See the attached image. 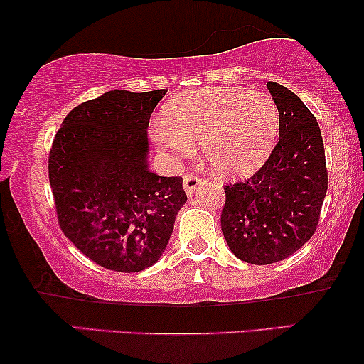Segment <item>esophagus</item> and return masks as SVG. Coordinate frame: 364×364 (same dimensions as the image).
<instances>
[{
  "mask_svg": "<svg viewBox=\"0 0 364 364\" xmlns=\"http://www.w3.org/2000/svg\"><path fill=\"white\" fill-rule=\"evenodd\" d=\"M200 183H202V177H198L197 173L188 172L183 176V188H186V192L188 193V196H191V193L196 191Z\"/></svg>",
  "mask_w": 364,
  "mask_h": 364,
  "instance_id": "obj_1",
  "label": "esophagus"
}]
</instances>
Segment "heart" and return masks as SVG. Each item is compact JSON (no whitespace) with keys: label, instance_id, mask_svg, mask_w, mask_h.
<instances>
[{"label":"heart","instance_id":"1","mask_svg":"<svg viewBox=\"0 0 364 364\" xmlns=\"http://www.w3.org/2000/svg\"><path fill=\"white\" fill-rule=\"evenodd\" d=\"M278 124L277 104L265 92L198 89L167 102L156 144L173 159L188 157L193 146H202L217 176L243 177L270 156Z\"/></svg>","mask_w":364,"mask_h":364}]
</instances>
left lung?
I'll return each instance as SVG.
<instances>
[{
    "label": "left lung",
    "instance_id": "8db88e82",
    "mask_svg": "<svg viewBox=\"0 0 364 364\" xmlns=\"http://www.w3.org/2000/svg\"><path fill=\"white\" fill-rule=\"evenodd\" d=\"M280 114L278 142L243 182L227 183L220 223L233 255L253 265L282 262L315 233L328 188L320 126L301 99L268 82Z\"/></svg>",
    "mask_w": 364,
    "mask_h": 364
}]
</instances>
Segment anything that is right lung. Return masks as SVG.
<instances>
[{"label":"right lung","instance_id":"1","mask_svg":"<svg viewBox=\"0 0 364 364\" xmlns=\"http://www.w3.org/2000/svg\"><path fill=\"white\" fill-rule=\"evenodd\" d=\"M166 92L117 89L79 104L49 151L59 227L107 270L132 273L154 265L187 202L182 177H161L147 164L149 119Z\"/></svg>","mask_w":364,"mask_h":364}]
</instances>
